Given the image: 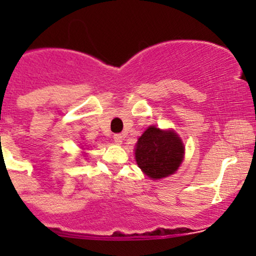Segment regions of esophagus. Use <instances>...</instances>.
I'll return each instance as SVG.
<instances>
[{
	"label": "esophagus",
	"mask_w": 256,
	"mask_h": 256,
	"mask_svg": "<svg viewBox=\"0 0 256 256\" xmlns=\"http://www.w3.org/2000/svg\"><path fill=\"white\" fill-rule=\"evenodd\" d=\"M114 142L116 143H118V144H122V134H114Z\"/></svg>",
	"instance_id": "obj_1"
}]
</instances>
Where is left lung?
Masks as SVG:
<instances>
[{
    "mask_svg": "<svg viewBox=\"0 0 256 256\" xmlns=\"http://www.w3.org/2000/svg\"><path fill=\"white\" fill-rule=\"evenodd\" d=\"M184 146L180 138L171 130L161 131L150 126L138 138L136 146L137 165L152 179L172 174L183 161Z\"/></svg>",
    "mask_w": 256,
    "mask_h": 256,
    "instance_id": "obj_1",
    "label": "left lung"
}]
</instances>
